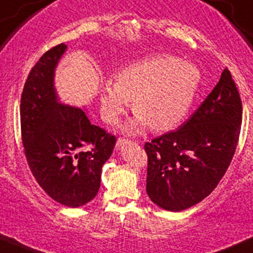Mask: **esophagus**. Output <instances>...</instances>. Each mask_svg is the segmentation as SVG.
<instances>
[{
	"label": "esophagus",
	"instance_id": "obj_1",
	"mask_svg": "<svg viewBox=\"0 0 253 253\" xmlns=\"http://www.w3.org/2000/svg\"><path fill=\"white\" fill-rule=\"evenodd\" d=\"M129 143H131V141L124 137H119L117 140V143H116V148H122V147H124L126 144H129Z\"/></svg>",
	"mask_w": 253,
	"mask_h": 253
}]
</instances>
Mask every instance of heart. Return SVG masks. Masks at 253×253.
<instances>
[{
    "mask_svg": "<svg viewBox=\"0 0 253 253\" xmlns=\"http://www.w3.org/2000/svg\"><path fill=\"white\" fill-rule=\"evenodd\" d=\"M200 84V69L175 56L140 59L124 67L117 80L107 79L101 84V116L115 124L134 99L137 117L123 126L124 131L138 132L148 126L153 131H167L188 115Z\"/></svg>",
    "mask_w": 253,
    "mask_h": 253,
    "instance_id": "b5f03b06",
    "label": "heart"
}]
</instances>
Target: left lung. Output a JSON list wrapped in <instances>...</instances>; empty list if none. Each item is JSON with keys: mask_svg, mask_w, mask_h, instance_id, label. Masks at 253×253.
Returning a JSON list of instances; mask_svg holds the SVG:
<instances>
[{"mask_svg": "<svg viewBox=\"0 0 253 253\" xmlns=\"http://www.w3.org/2000/svg\"><path fill=\"white\" fill-rule=\"evenodd\" d=\"M243 107L229 70L188 121L144 144L147 194L169 211L200 203L223 177L239 140Z\"/></svg>", "mask_w": 253, "mask_h": 253, "instance_id": "8db88e82", "label": "left lung"}]
</instances>
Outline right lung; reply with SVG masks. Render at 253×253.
<instances>
[{
    "label": "right lung",
    "mask_w": 253,
    "mask_h": 253,
    "mask_svg": "<svg viewBox=\"0 0 253 253\" xmlns=\"http://www.w3.org/2000/svg\"><path fill=\"white\" fill-rule=\"evenodd\" d=\"M65 50L59 44L46 51L28 74L20 121L25 155L38 184L56 202L78 208L98 194L116 137L93 126L82 109L59 103L53 80ZM87 144L91 149L84 151Z\"/></svg>",
    "instance_id": "add662e5"
}]
</instances>
